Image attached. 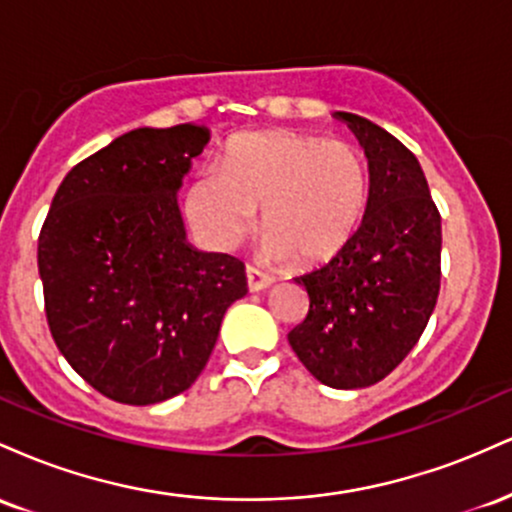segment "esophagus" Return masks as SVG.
Wrapping results in <instances>:
<instances>
[{"label": "esophagus", "instance_id": "esophagus-1", "mask_svg": "<svg viewBox=\"0 0 512 512\" xmlns=\"http://www.w3.org/2000/svg\"><path fill=\"white\" fill-rule=\"evenodd\" d=\"M245 281H248V289L250 291H264L274 284V279L269 274L260 272L257 267H248L245 269Z\"/></svg>", "mask_w": 512, "mask_h": 512}]
</instances>
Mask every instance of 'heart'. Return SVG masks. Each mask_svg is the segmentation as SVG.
Instances as JSON below:
<instances>
[{"instance_id":"obj_1","label":"heart","mask_w":512,"mask_h":512,"mask_svg":"<svg viewBox=\"0 0 512 512\" xmlns=\"http://www.w3.org/2000/svg\"><path fill=\"white\" fill-rule=\"evenodd\" d=\"M370 192V168L358 146L281 129L233 139L219 170H204L187 187L185 211L209 240L231 245L262 209L269 255L317 264L356 236Z\"/></svg>"}]
</instances>
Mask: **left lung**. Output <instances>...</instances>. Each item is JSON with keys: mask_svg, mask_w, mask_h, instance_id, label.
<instances>
[{"mask_svg": "<svg viewBox=\"0 0 512 512\" xmlns=\"http://www.w3.org/2000/svg\"><path fill=\"white\" fill-rule=\"evenodd\" d=\"M363 146L370 204L330 262L296 276L310 298L289 344L322 385L380 383L424 334L440 291V214L419 161L366 117L334 113Z\"/></svg>", "mask_w": 512, "mask_h": 512, "instance_id": "8db88e82", "label": "left lung"}]
</instances>
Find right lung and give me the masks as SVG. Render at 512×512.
<instances>
[{"label":"right lung","instance_id":"obj_1","mask_svg":"<svg viewBox=\"0 0 512 512\" xmlns=\"http://www.w3.org/2000/svg\"><path fill=\"white\" fill-rule=\"evenodd\" d=\"M209 129L139 127L84 158L57 187L38 238L45 315L88 385L122 404L185 392L207 366L245 264L187 243L182 178Z\"/></svg>","mask_w":512,"mask_h":512}]
</instances>
